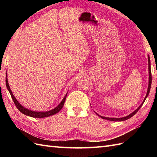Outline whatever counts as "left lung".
<instances>
[{
    "label": "left lung",
    "mask_w": 157,
    "mask_h": 157,
    "mask_svg": "<svg viewBox=\"0 0 157 157\" xmlns=\"http://www.w3.org/2000/svg\"><path fill=\"white\" fill-rule=\"evenodd\" d=\"M148 71H149V82H148V91H147V93H146V97H145V98L144 99V101H143V102H142V103L141 104V105L136 110V111H134L132 113H131V114H130V115L125 117H122V118H109V117H102V116H101V115H99L97 114L99 117H101L102 118V119H106V120H110V121H125V120H127V119H129V118H131L132 117L134 116V115L136 114V113L139 111V109L141 108V106H142L143 103L144 102L145 100L146 99V98H147V96H148V94H149V92H150V90H151V84H152V75H151V61H150L149 56H148Z\"/></svg>",
    "instance_id": "obj_1"
}]
</instances>
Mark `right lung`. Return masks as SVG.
<instances>
[{
    "mask_svg": "<svg viewBox=\"0 0 157 157\" xmlns=\"http://www.w3.org/2000/svg\"><path fill=\"white\" fill-rule=\"evenodd\" d=\"M6 77H7V76H6ZM6 88H7L8 90L10 93V94H11V98L13 99V102H14V103H15L16 107L17 108L19 111L21 113H22L23 114H24L25 115H28L29 117H34V118L46 117H48V116H51V115L56 114V113H58L60 111V110H61L63 108V105H64L66 97H67V93L66 95L65 96V97L63 98L61 102L60 103V104L57 106H56V108H55L54 109L51 110V111H46V112H36V111H30V110L25 109V108L23 107V106H21V105L19 104V102H18V101H17L16 98H15V96H13V93L11 90V89H10L7 78H6Z\"/></svg>",
    "mask_w": 157,
    "mask_h": 157,
    "instance_id": "obj_1",
    "label": "right lung"
}]
</instances>
